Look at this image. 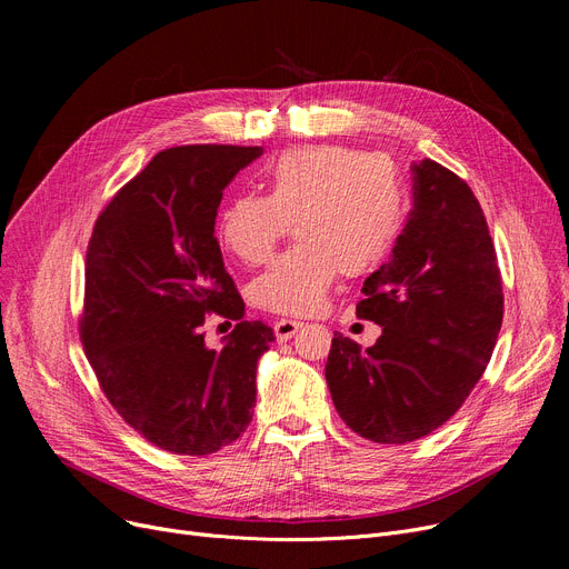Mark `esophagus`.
<instances>
[{"label":"esophagus","instance_id":"1","mask_svg":"<svg viewBox=\"0 0 569 569\" xmlns=\"http://www.w3.org/2000/svg\"><path fill=\"white\" fill-rule=\"evenodd\" d=\"M302 327H305V322H300V320L281 318V320L274 322V332H277V339H279V341H288V339H292L297 332H300Z\"/></svg>","mask_w":569,"mask_h":569}]
</instances>
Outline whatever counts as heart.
Listing matches in <instances>:
<instances>
[{"label": "heart", "instance_id": "b5f03b06", "mask_svg": "<svg viewBox=\"0 0 569 569\" xmlns=\"http://www.w3.org/2000/svg\"><path fill=\"white\" fill-rule=\"evenodd\" d=\"M264 196H234L217 219L221 247L260 264L295 223L297 244L251 286L264 311H316L337 274L362 277L392 251L403 223V191L392 163L337 144L288 149L264 172Z\"/></svg>", "mask_w": 569, "mask_h": 569}]
</instances>
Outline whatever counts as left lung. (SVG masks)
I'll list each match as a JSON object with an SVG mask.
<instances>
[{"instance_id": "obj_1", "label": "left lung", "mask_w": 569, "mask_h": 569, "mask_svg": "<svg viewBox=\"0 0 569 569\" xmlns=\"http://www.w3.org/2000/svg\"><path fill=\"white\" fill-rule=\"evenodd\" d=\"M412 209L390 260L365 281L362 350L335 332L325 380L362 438L403 445L442 427L482 378L502 325L496 249L480 202L452 170L412 163Z\"/></svg>"}]
</instances>
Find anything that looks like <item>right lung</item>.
<instances>
[{
  "instance_id": "right-lung-1",
  "label": "right lung",
  "mask_w": 569,
  "mask_h": 569,
  "mask_svg": "<svg viewBox=\"0 0 569 569\" xmlns=\"http://www.w3.org/2000/svg\"><path fill=\"white\" fill-rule=\"evenodd\" d=\"M262 147L187 144L159 152L97 219L84 262L80 337L101 390L161 450L204 457L242 436L272 327L244 320L214 237L223 189ZM207 312L237 319L214 351Z\"/></svg>"
}]
</instances>
